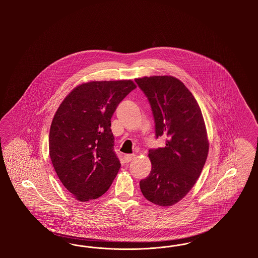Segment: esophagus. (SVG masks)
Instances as JSON below:
<instances>
[{"instance_id": "34e87169", "label": "esophagus", "mask_w": 258, "mask_h": 258, "mask_svg": "<svg viewBox=\"0 0 258 258\" xmlns=\"http://www.w3.org/2000/svg\"><path fill=\"white\" fill-rule=\"evenodd\" d=\"M135 156L134 154H131V155H124L123 159H124V161H125L126 163H128L131 160H133L135 159Z\"/></svg>"}]
</instances>
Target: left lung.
Masks as SVG:
<instances>
[{"label": "left lung", "mask_w": 258, "mask_h": 258, "mask_svg": "<svg viewBox=\"0 0 258 258\" xmlns=\"http://www.w3.org/2000/svg\"><path fill=\"white\" fill-rule=\"evenodd\" d=\"M149 99L156 136H165L163 148L149 150L152 170L140 181L150 202L168 207L192 188L207 160L209 141L205 122L197 99L184 83L173 76L136 78Z\"/></svg>", "instance_id": "obj_1"}]
</instances>
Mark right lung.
Masks as SVG:
<instances>
[{
  "mask_svg": "<svg viewBox=\"0 0 258 258\" xmlns=\"http://www.w3.org/2000/svg\"><path fill=\"white\" fill-rule=\"evenodd\" d=\"M135 88L132 80L83 83L56 111L50 126V159L75 199H97L110 187L121 167L113 147L111 118Z\"/></svg>",
  "mask_w": 258,
  "mask_h": 258,
  "instance_id": "obj_1",
  "label": "right lung"
}]
</instances>
